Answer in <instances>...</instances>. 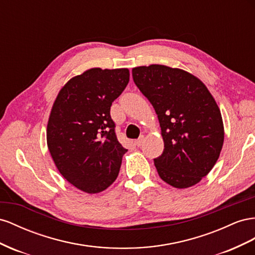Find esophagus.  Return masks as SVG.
<instances>
[{
    "label": "esophagus",
    "mask_w": 255,
    "mask_h": 255,
    "mask_svg": "<svg viewBox=\"0 0 255 255\" xmlns=\"http://www.w3.org/2000/svg\"><path fill=\"white\" fill-rule=\"evenodd\" d=\"M143 142H144V135H141V136L139 137V139H137V140L134 142V144L136 145L137 147H140L141 145L143 144Z\"/></svg>",
    "instance_id": "obj_1"
}]
</instances>
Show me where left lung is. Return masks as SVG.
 Returning <instances> with one entry per match:
<instances>
[{
    "mask_svg": "<svg viewBox=\"0 0 255 255\" xmlns=\"http://www.w3.org/2000/svg\"><path fill=\"white\" fill-rule=\"evenodd\" d=\"M132 77L161 127L164 149L154 159L160 178L179 189L198 184L214 168L224 140L212 94L193 75L164 65L135 67Z\"/></svg>",
    "mask_w": 255,
    "mask_h": 255,
    "instance_id": "1",
    "label": "left lung"
}]
</instances>
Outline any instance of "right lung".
Listing matches in <instances>:
<instances>
[{"label":"right lung","mask_w":255,"mask_h":255,"mask_svg":"<svg viewBox=\"0 0 255 255\" xmlns=\"http://www.w3.org/2000/svg\"><path fill=\"white\" fill-rule=\"evenodd\" d=\"M128 82L127 68H92L71 78L53 104L49 151L64 178L84 192L104 191L119 175L127 149L116 137L110 109Z\"/></svg>","instance_id":"right-lung-1"}]
</instances>
